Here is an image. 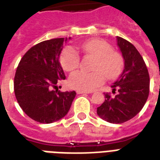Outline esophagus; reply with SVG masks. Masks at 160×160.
Wrapping results in <instances>:
<instances>
[{
    "label": "esophagus",
    "mask_w": 160,
    "mask_h": 160,
    "mask_svg": "<svg viewBox=\"0 0 160 160\" xmlns=\"http://www.w3.org/2000/svg\"><path fill=\"white\" fill-rule=\"evenodd\" d=\"M77 94H87V93H91L90 92H86V91H81V90H77L76 91Z\"/></svg>",
    "instance_id": "esophagus-1"
}]
</instances>
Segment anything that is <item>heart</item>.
Returning <instances> with one entry per match:
<instances>
[{
    "mask_svg": "<svg viewBox=\"0 0 160 160\" xmlns=\"http://www.w3.org/2000/svg\"><path fill=\"white\" fill-rule=\"evenodd\" d=\"M81 50L86 54L96 58L93 65L94 72L87 73L77 71L68 78V84L74 89L91 92L101 86L104 81V76L108 80H113L119 76L124 68V59L121 54L113 50L108 42L93 39L86 41L80 46ZM62 68L67 71H74L80 64V57L74 48H66L61 57Z\"/></svg>",
    "mask_w": 160,
    "mask_h": 160,
    "instance_id": "1",
    "label": "heart"
}]
</instances>
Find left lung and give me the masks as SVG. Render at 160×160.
Segmentation results:
<instances>
[{
	"instance_id": "8db88e82",
	"label": "left lung",
	"mask_w": 160,
	"mask_h": 160,
	"mask_svg": "<svg viewBox=\"0 0 160 160\" xmlns=\"http://www.w3.org/2000/svg\"><path fill=\"white\" fill-rule=\"evenodd\" d=\"M117 44L125 60V68L112 85L113 93L105 94V100L98 108V116L108 122L122 124L140 112L149 94V74L137 48L128 41L117 36Z\"/></svg>"
}]
</instances>
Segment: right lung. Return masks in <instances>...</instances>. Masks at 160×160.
Wrapping results in <instances>:
<instances>
[{"instance_id": "add662e5", "label": "right lung", "mask_w": 160, "mask_h": 160, "mask_svg": "<svg viewBox=\"0 0 160 160\" xmlns=\"http://www.w3.org/2000/svg\"><path fill=\"white\" fill-rule=\"evenodd\" d=\"M70 37L68 38V40ZM67 38L36 44L20 60L14 77V92L20 108L32 119L50 124L68 113L76 92L57 88L65 80L59 57Z\"/></svg>"}]
</instances>
